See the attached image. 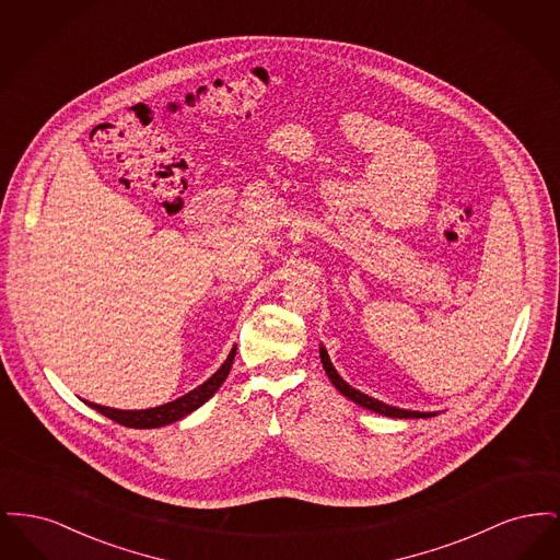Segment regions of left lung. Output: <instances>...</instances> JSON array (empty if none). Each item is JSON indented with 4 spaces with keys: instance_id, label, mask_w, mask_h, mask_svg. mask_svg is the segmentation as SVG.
Here are the masks:
<instances>
[{
    "instance_id": "1",
    "label": "left lung",
    "mask_w": 560,
    "mask_h": 560,
    "mask_svg": "<svg viewBox=\"0 0 560 560\" xmlns=\"http://www.w3.org/2000/svg\"><path fill=\"white\" fill-rule=\"evenodd\" d=\"M319 354L323 370L329 375L331 384H334L345 397L354 400L357 405H361V407H365V409H370V411H375V413H380V416H388V418H432V416H436L434 411H432V413H427V411H407V409H399V407H393V405H386V402H382V400L372 399V397L363 395L361 390L348 386L347 382L340 377V373L336 372V368L331 365L329 354H327L325 348H319Z\"/></svg>"
}]
</instances>
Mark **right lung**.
Wrapping results in <instances>:
<instances>
[{
  "label": "right lung",
  "mask_w": 560,
  "mask_h": 560,
  "mask_svg": "<svg viewBox=\"0 0 560 560\" xmlns=\"http://www.w3.org/2000/svg\"><path fill=\"white\" fill-rule=\"evenodd\" d=\"M235 352L237 347H233V350L229 352L226 361L222 363V368L218 372L213 373L212 377L208 382H203L201 386H197L195 390L187 393L185 397L180 399L172 400V402H165L160 407H153V409H136V411H124V409H113V407H105V405H96V402H88L92 409H96L98 413L107 416L108 420L121 424V427L128 428H160L165 424H172V422H178L183 420L185 416H188L190 411H195L197 407H201L206 400L212 397L213 393L222 386V382L226 380V375L231 372V365H233V359H235Z\"/></svg>",
  "instance_id": "add662e5"
}]
</instances>
